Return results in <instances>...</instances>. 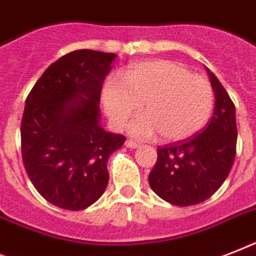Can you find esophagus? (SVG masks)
<instances>
[{"label":"esophagus","instance_id":"1","mask_svg":"<svg viewBox=\"0 0 256 256\" xmlns=\"http://www.w3.org/2000/svg\"><path fill=\"white\" fill-rule=\"evenodd\" d=\"M126 148H140V144H136V142H134V140H126Z\"/></svg>","mask_w":256,"mask_h":256}]
</instances>
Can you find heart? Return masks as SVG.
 I'll use <instances>...</instances> for the list:
<instances>
[{"label": "heart", "instance_id": "heart-1", "mask_svg": "<svg viewBox=\"0 0 256 256\" xmlns=\"http://www.w3.org/2000/svg\"><path fill=\"white\" fill-rule=\"evenodd\" d=\"M102 100L116 128H122L144 104L146 114L128 126L136 138H152L160 132L166 140H183L210 120L214 90L206 78L195 76L186 66L158 60L134 64L122 80H108Z\"/></svg>", "mask_w": 256, "mask_h": 256}]
</instances>
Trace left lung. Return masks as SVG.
Listing matches in <instances>:
<instances>
[{"label": "left lung", "instance_id": "8db88e82", "mask_svg": "<svg viewBox=\"0 0 256 256\" xmlns=\"http://www.w3.org/2000/svg\"><path fill=\"white\" fill-rule=\"evenodd\" d=\"M215 106L202 132L156 148L158 160L148 174L152 191L175 206L206 200L228 176L236 152L235 104L219 80L207 69Z\"/></svg>", "mask_w": 256, "mask_h": 256}]
</instances>
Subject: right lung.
I'll return each instance as SVG.
<instances>
[{"label":"right lung","instance_id":"obj_1","mask_svg":"<svg viewBox=\"0 0 256 256\" xmlns=\"http://www.w3.org/2000/svg\"><path fill=\"white\" fill-rule=\"evenodd\" d=\"M116 57L88 49L66 54L26 98L22 160L34 187L54 206L84 210L106 190L108 156L126 140L100 124V90Z\"/></svg>","mask_w":256,"mask_h":256}]
</instances>
